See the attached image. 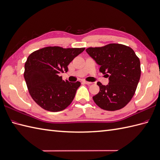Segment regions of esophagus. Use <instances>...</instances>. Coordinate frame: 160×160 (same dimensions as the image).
<instances>
[{"mask_svg": "<svg viewBox=\"0 0 160 160\" xmlns=\"http://www.w3.org/2000/svg\"><path fill=\"white\" fill-rule=\"evenodd\" d=\"M83 82L84 83V84H91V82H87V81H83Z\"/></svg>", "mask_w": 160, "mask_h": 160, "instance_id": "obj_1", "label": "esophagus"}]
</instances>
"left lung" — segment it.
<instances>
[{"label": "left lung", "instance_id": "8db88e82", "mask_svg": "<svg viewBox=\"0 0 160 160\" xmlns=\"http://www.w3.org/2000/svg\"><path fill=\"white\" fill-rule=\"evenodd\" d=\"M86 51L100 65L99 72L109 80L106 86L97 83L100 91L92 97L93 101L103 110L122 108L133 98L140 80L139 58L130 47L119 43L88 48Z\"/></svg>", "mask_w": 160, "mask_h": 160}]
</instances>
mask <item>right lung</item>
Masks as SVG:
<instances>
[{
    "label": "right lung",
    "mask_w": 160,
    "mask_h": 160,
    "mask_svg": "<svg viewBox=\"0 0 160 160\" xmlns=\"http://www.w3.org/2000/svg\"><path fill=\"white\" fill-rule=\"evenodd\" d=\"M84 49L49 46L28 56L24 77L30 95L40 107L58 112L72 102L80 82L64 81L58 74L68 72V65Z\"/></svg>",
    "instance_id": "right-lung-1"
}]
</instances>
